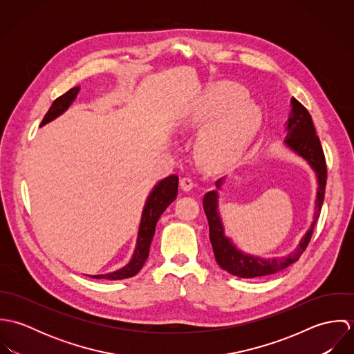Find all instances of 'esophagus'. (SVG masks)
I'll return each mask as SVG.
<instances>
[{"instance_id": "esophagus-1", "label": "esophagus", "mask_w": 354, "mask_h": 354, "mask_svg": "<svg viewBox=\"0 0 354 354\" xmlns=\"http://www.w3.org/2000/svg\"><path fill=\"white\" fill-rule=\"evenodd\" d=\"M180 187L184 192H189L192 188H194V181L191 177H183L180 180Z\"/></svg>"}]
</instances>
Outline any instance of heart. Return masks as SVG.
<instances>
[{
  "mask_svg": "<svg viewBox=\"0 0 354 354\" xmlns=\"http://www.w3.org/2000/svg\"><path fill=\"white\" fill-rule=\"evenodd\" d=\"M263 124L259 104L250 101L244 87L221 82L187 111L183 125L201 129L196 151L211 166L233 163L248 149Z\"/></svg>",
  "mask_w": 354,
  "mask_h": 354,
  "instance_id": "heart-1",
  "label": "heart"
}]
</instances>
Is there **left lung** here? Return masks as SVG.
Segmentation results:
<instances>
[{
  "mask_svg": "<svg viewBox=\"0 0 354 354\" xmlns=\"http://www.w3.org/2000/svg\"><path fill=\"white\" fill-rule=\"evenodd\" d=\"M286 136L283 145L295 152L296 155L301 156L304 160L310 166V169L316 174L317 191H316V201H315V214L313 221L300 240L299 245L288 254L275 256V257H260L256 254L244 252L240 250L230 237L225 233V226L222 222V216L219 212V189L225 184L226 177L219 178L215 183L216 189L209 191L203 198V208L208 221L209 226V241L212 245V251L215 254V260L221 268L227 271L232 275L240 278H257L277 274L290 264L296 263L300 256L303 254L315 223L320 215V209L324 199V189H326V180H327V167L326 159L322 150L320 140L316 135V129L312 121L310 114L296 98L290 100V110L288 121L285 122Z\"/></svg>",
  "mask_w": 354,
  "mask_h": 354,
  "instance_id": "1",
  "label": "left lung"
}]
</instances>
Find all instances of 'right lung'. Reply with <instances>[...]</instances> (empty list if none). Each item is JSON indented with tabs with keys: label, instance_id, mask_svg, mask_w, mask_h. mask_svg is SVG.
Wrapping results in <instances>:
<instances>
[{
	"label": "right lung",
	"instance_id": "add662e5",
	"mask_svg": "<svg viewBox=\"0 0 354 354\" xmlns=\"http://www.w3.org/2000/svg\"><path fill=\"white\" fill-rule=\"evenodd\" d=\"M80 91V86L71 88L68 93L61 95L53 102V104L46 113L45 118L42 120L41 127L49 124L54 121L57 117L64 114L71 104L75 102L77 94ZM178 192V177L176 174L169 176L160 181H158L147 196V201L145 203L140 223H139V230H138V239H136V245L132 253L131 260L121 268L106 272V274H97V275H90L95 279H107V281H118V279H125L136 275L145 261L149 257L150 253V245H151L152 237L155 233V226L159 219V216L163 214V211L176 201Z\"/></svg>",
	"mask_w": 354,
	"mask_h": 354
}]
</instances>
